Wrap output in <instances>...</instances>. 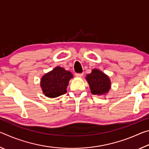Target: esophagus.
I'll return each mask as SVG.
<instances>
[{
  "instance_id": "esophagus-1",
  "label": "esophagus",
  "mask_w": 149,
  "mask_h": 149,
  "mask_svg": "<svg viewBox=\"0 0 149 149\" xmlns=\"http://www.w3.org/2000/svg\"><path fill=\"white\" fill-rule=\"evenodd\" d=\"M75 75H76V77H82L83 75H84V74H83V73H81V74H75Z\"/></svg>"
}]
</instances>
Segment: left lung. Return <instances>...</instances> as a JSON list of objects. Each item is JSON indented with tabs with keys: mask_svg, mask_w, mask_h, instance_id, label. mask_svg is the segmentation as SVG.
Returning <instances> with one entry per match:
<instances>
[{
	"mask_svg": "<svg viewBox=\"0 0 149 149\" xmlns=\"http://www.w3.org/2000/svg\"><path fill=\"white\" fill-rule=\"evenodd\" d=\"M85 79L93 95H104L110 89L111 82L109 77L99 70L93 69L91 74L87 75Z\"/></svg>",
	"mask_w": 149,
	"mask_h": 149,
	"instance_id": "1",
	"label": "left lung"
}]
</instances>
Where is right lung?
Listing matches in <instances>:
<instances>
[{"label": "right lung", "mask_w": 149, "mask_h": 149, "mask_svg": "<svg viewBox=\"0 0 149 149\" xmlns=\"http://www.w3.org/2000/svg\"><path fill=\"white\" fill-rule=\"evenodd\" d=\"M73 77L70 72L62 67H56L42 77L41 87L46 97H58L66 93L69 81Z\"/></svg>", "instance_id": "add662e5"}]
</instances>
